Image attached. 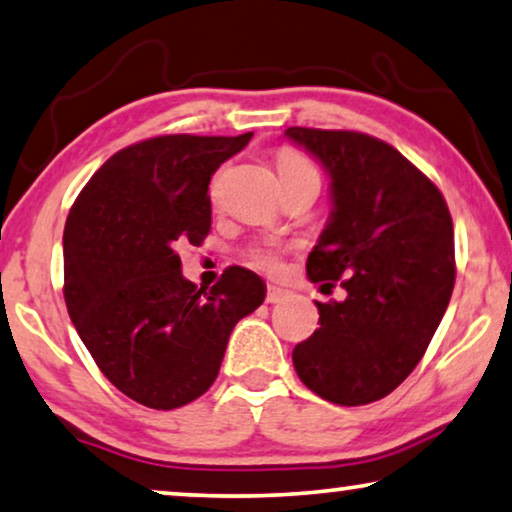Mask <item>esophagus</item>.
<instances>
[{
  "mask_svg": "<svg viewBox=\"0 0 512 512\" xmlns=\"http://www.w3.org/2000/svg\"><path fill=\"white\" fill-rule=\"evenodd\" d=\"M285 290L283 287H276V285H269L266 287V304H280V301L285 299Z\"/></svg>",
  "mask_w": 512,
  "mask_h": 512,
  "instance_id": "34e87169",
  "label": "esophagus"
}]
</instances>
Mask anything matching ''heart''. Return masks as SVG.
Masks as SVG:
<instances>
[{
	"label": "heart",
	"instance_id": "1",
	"mask_svg": "<svg viewBox=\"0 0 512 512\" xmlns=\"http://www.w3.org/2000/svg\"><path fill=\"white\" fill-rule=\"evenodd\" d=\"M278 174L280 176H297V174L318 176V171H315V167L306 160V157L294 153V150H283V153L278 155ZM246 255L250 259V264H255L257 269L262 271H278L280 262H283V248L273 241L253 243V246L246 250Z\"/></svg>",
	"mask_w": 512,
	"mask_h": 512
}]
</instances>
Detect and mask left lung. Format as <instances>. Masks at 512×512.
<instances>
[{
  "label": "left lung",
  "mask_w": 512,
  "mask_h": 512,
  "mask_svg": "<svg viewBox=\"0 0 512 512\" xmlns=\"http://www.w3.org/2000/svg\"><path fill=\"white\" fill-rule=\"evenodd\" d=\"M285 136L331 178V213L308 255V278L343 277L348 292L345 301H315L320 327L292 350L294 369L318 397L364 406L410 376L450 304L448 204L397 148L369 134L290 127Z\"/></svg>",
  "instance_id": "obj_1"
}]
</instances>
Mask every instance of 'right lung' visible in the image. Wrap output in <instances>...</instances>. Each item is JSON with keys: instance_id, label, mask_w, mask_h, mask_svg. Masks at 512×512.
<instances>
[{"instance_id": "obj_1", "label": "right lung", "mask_w": 512, "mask_h": 512, "mask_svg": "<svg viewBox=\"0 0 512 512\" xmlns=\"http://www.w3.org/2000/svg\"><path fill=\"white\" fill-rule=\"evenodd\" d=\"M241 136L167 134L122 148L64 225V301L99 371L155 410L199 399L236 322L262 306L257 273L229 266L211 290L183 278L178 246L211 232L208 183Z\"/></svg>"}]
</instances>
